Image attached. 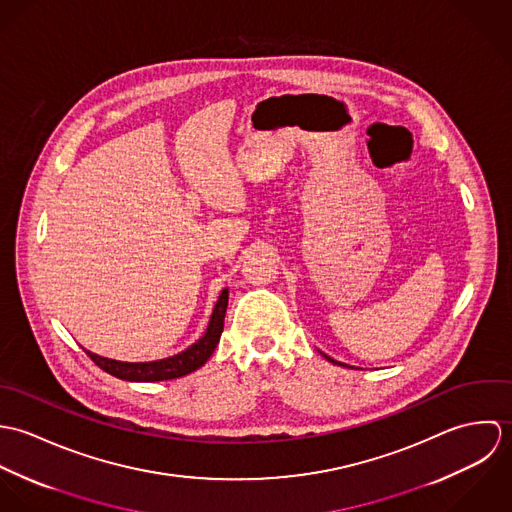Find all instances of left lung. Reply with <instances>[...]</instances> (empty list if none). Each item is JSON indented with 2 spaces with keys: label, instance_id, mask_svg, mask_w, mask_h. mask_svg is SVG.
Wrapping results in <instances>:
<instances>
[{
  "label": "left lung",
  "instance_id": "8db88e82",
  "mask_svg": "<svg viewBox=\"0 0 512 512\" xmlns=\"http://www.w3.org/2000/svg\"><path fill=\"white\" fill-rule=\"evenodd\" d=\"M321 355H323V357H325V359H327V361H331V363H333V365L347 366V365H343V363H339V361H333V359H331V357H327V355H325V353H321Z\"/></svg>",
  "mask_w": 512,
  "mask_h": 512
}]
</instances>
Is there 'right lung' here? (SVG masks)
<instances>
[{
  "label": "right lung",
  "instance_id": "1",
  "mask_svg": "<svg viewBox=\"0 0 512 512\" xmlns=\"http://www.w3.org/2000/svg\"><path fill=\"white\" fill-rule=\"evenodd\" d=\"M226 305H228V290L224 288L220 292L215 309H213V315H211L205 335L197 343H193L189 349L181 351L179 355H173V357H167L161 361H151V363H122V361L94 355L90 351H86V355L108 374L122 378V380H130V382H159V380H173V378L185 376V374L205 365L211 359V355L215 353V349L219 345L222 327H224Z\"/></svg>",
  "mask_w": 512,
  "mask_h": 512
}]
</instances>
